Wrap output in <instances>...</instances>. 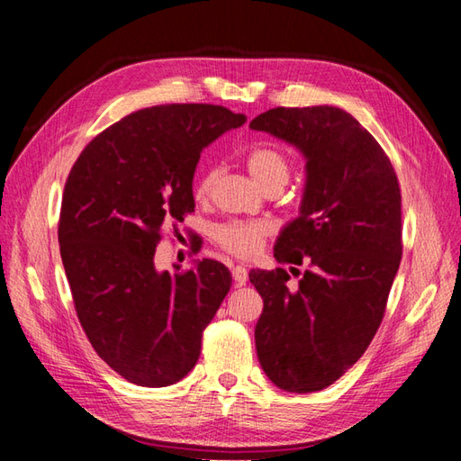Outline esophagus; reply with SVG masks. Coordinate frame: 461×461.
<instances>
[{
    "instance_id": "1",
    "label": "esophagus",
    "mask_w": 461,
    "mask_h": 461,
    "mask_svg": "<svg viewBox=\"0 0 461 461\" xmlns=\"http://www.w3.org/2000/svg\"><path fill=\"white\" fill-rule=\"evenodd\" d=\"M231 276H233V281L238 283V285H246L248 281V269L243 266H236L231 269Z\"/></svg>"
}]
</instances>
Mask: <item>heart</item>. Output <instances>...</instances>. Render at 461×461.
<instances>
[{
  "label": "heart",
  "instance_id": "obj_1",
  "mask_svg": "<svg viewBox=\"0 0 461 461\" xmlns=\"http://www.w3.org/2000/svg\"><path fill=\"white\" fill-rule=\"evenodd\" d=\"M246 166L251 178L256 180L263 190H269L273 185H285L291 174V164L285 154L271 146H258L248 152ZM218 178V170L208 168L200 174V178L195 180L194 195L198 200H205L212 194V188ZM269 233L267 223L263 221H233L225 223L215 231L220 246L228 249L236 256L251 258L263 248V240Z\"/></svg>",
  "mask_w": 461,
  "mask_h": 461
}]
</instances>
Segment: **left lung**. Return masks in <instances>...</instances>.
I'll use <instances>...</instances> for the list:
<instances>
[{
  "label": "left lung",
  "instance_id": "obj_1",
  "mask_svg": "<svg viewBox=\"0 0 461 461\" xmlns=\"http://www.w3.org/2000/svg\"><path fill=\"white\" fill-rule=\"evenodd\" d=\"M249 129L305 158L299 215L283 225L273 256L309 269L297 289L281 267L249 271L263 297L258 358L281 390L317 393L365 355L384 315L402 258L398 180L375 136L337 106H277Z\"/></svg>",
  "mask_w": 461,
  "mask_h": 461
}]
</instances>
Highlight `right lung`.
Here are the masks:
<instances>
[{
	"label": "right lung",
	"instance_id": "add662e5",
	"mask_svg": "<svg viewBox=\"0 0 461 461\" xmlns=\"http://www.w3.org/2000/svg\"><path fill=\"white\" fill-rule=\"evenodd\" d=\"M246 114L215 104L136 111L96 136L68 174L59 246L77 317L114 372L146 388L176 384L231 287L220 261L154 266L160 231L194 212L200 154Z\"/></svg>",
	"mask_w": 461,
	"mask_h": 461
}]
</instances>
